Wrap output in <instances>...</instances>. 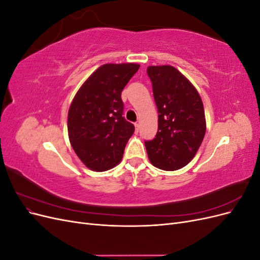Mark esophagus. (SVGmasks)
I'll list each match as a JSON object with an SVG mask.
<instances>
[{
    "label": "esophagus",
    "instance_id": "esophagus-1",
    "mask_svg": "<svg viewBox=\"0 0 260 260\" xmlns=\"http://www.w3.org/2000/svg\"><path fill=\"white\" fill-rule=\"evenodd\" d=\"M135 127H136V132L138 133V132H139V129H140V123H139V122H136V123H135Z\"/></svg>",
    "mask_w": 260,
    "mask_h": 260
}]
</instances>
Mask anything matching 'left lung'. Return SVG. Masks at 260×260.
<instances>
[{"instance_id": "left-lung-1", "label": "left lung", "mask_w": 260, "mask_h": 260, "mask_svg": "<svg viewBox=\"0 0 260 260\" xmlns=\"http://www.w3.org/2000/svg\"><path fill=\"white\" fill-rule=\"evenodd\" d=\"M153 95L158 109V130L145 141L149 161L174 171L192 160L206 132L205 113L199 92L175 67L149 66Z\"/></svg>"}]
</instances>
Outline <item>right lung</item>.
I'll use <instances>...</instances> for the list:
<instances>
[{"mask_svg":"<svg viewBox=\"0 0 260 260\" xmlns=\"http://www.w3.org/2000/svg\"><path fill=\"white\" fill-rule=\"evenodd\" d=\"M140 65L106 64L77 92L68 112V136L86 167L106 171L120 162L135 125L122 116L121 92Z\"/></svg>","mask_w":260,"mask_h":260,"instance_id":"1","label":"right lung"}]
</instances>
